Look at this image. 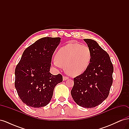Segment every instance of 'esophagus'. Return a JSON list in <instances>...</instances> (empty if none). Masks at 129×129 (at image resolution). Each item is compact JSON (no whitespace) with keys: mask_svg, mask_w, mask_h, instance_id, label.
I'll return each instance as SVG.
<instances>
[{"mask_svg":"<svg viewBox=\"0 0 129 129\" xmlns=\"http://www.w3.org/2000/svg\"><path fill=\"white\" fill-rule=\"evenodd\" d=\"M68 77H67V76H63V80H64V81H66V80H67V79H68Z\"/></svg>","mask_w":129,"mask_h":129,"instance_id":"34e87169","label":"esophagus"}]
</instances>
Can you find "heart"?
I'll list each match as a JSON object with an SVG mask.
<instances>
[{"label":"heart","mask_w":129,"mask_h":129,"mask_svg":"<svg viewBox=\"0 0 129 129\" xmlns=\"http://www.w3.org/2000/svg\"><path fill=\"white\" fill-rule=\"evenodd\" d=\"M91 56V51L88 46L77 43L68 44L57 50L53 63L58 68L65 66L67 74L76 76L88 68Z\"/></svg>","instance_id":"obj_1"}]
</instances>
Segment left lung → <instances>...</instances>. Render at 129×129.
<instances>
[{"instance_id": "1", "label": "left lung", "mask_w": 129, "mask_h": 129, "mask_svg": "<svg viewBox=\"0 0 129 129\" xmlns=\"http://www.w3.org/2000/svg\"><path fill=\"white\" fill-rule=\"evenodd\" d=\"M84 41L91 51V60L88 68L74 79L71 95L82 107L94 108L106 99L112 84L114 67L110 56L97 44L89 39Z\"/></svg>"}]
</instances>
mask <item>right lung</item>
<instances>
[{
  "mask_svg": "<svg viewBox=\"0 0 129 129\" xmlns=\"http://www.w3.org/2000/svg\"><path fill=\"white\" fill-rule=\"evenodd\" d=\"M59 37H45L28 47L15 69L14 85L18 96L29 107L40 108L51 100L54 89L63 81L60 74L49 72Z\"/></svg>",
  "mask_w": 129,
  "mask_h": 129,
  "instance_id": "obj_1",
  "label": "right lung"
}]
</instances>
